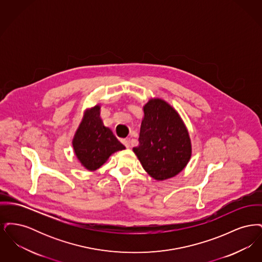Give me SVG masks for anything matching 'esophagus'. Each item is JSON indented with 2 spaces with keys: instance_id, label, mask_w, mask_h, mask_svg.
I'll use <instances>...</instances> for the list:
<instances>
[{
  "instance_id": "esophagus-1",
  "label": "esophagus",
  "mask_w": 262,
  "mask_h": 262,
  "mask_svg": "<svg viewBox=\"0 0 262 262\" xmlns=\"http://www.w3.org/2000/svg\"><path fill=\"white\" fill-rule=\"evenodd\" d=\"M122 143L125 145L126 148H128L130 146V139L129 138H123Z\"/></svg>"
}]
</instances>
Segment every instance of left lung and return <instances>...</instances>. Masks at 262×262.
Wrapping results in <instances>:
<instances>
[{
    "instance_id": "8db88e82",
    "label": "left lung",
    "mask_w": 262,
    "mask_h": 262,
    "mask_svg": "<svg viewBox=\"0 0 262 262\" xmlns=\"http://www.w3.org/2000/svg\"><path fill=\"white\" fill-rule=\"evenodd\" d=\"M143 112L139 144L133 150L153 179H170L183 171L191 156L187 127L180 115L164 100H149Z\"/></svg>"
}]
</instances>
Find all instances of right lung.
I'll return each mask as SVG.
<instances>
[{"label":"right lung","mask_w":262,"mask_h":262,"mask_svg":"<svg viewBox=\"0 0 262 262\" xmlns=\"http://www.w3.org/2000/svg\"><path fill=\"white\" fill-rule=\"evenodd\" d=\"M75 155L89 171L100 168L114 152L125 147L100 118V106L85 112L73 139Z\"/></svg>","instance_id":"obj_1"}]
</instances>
